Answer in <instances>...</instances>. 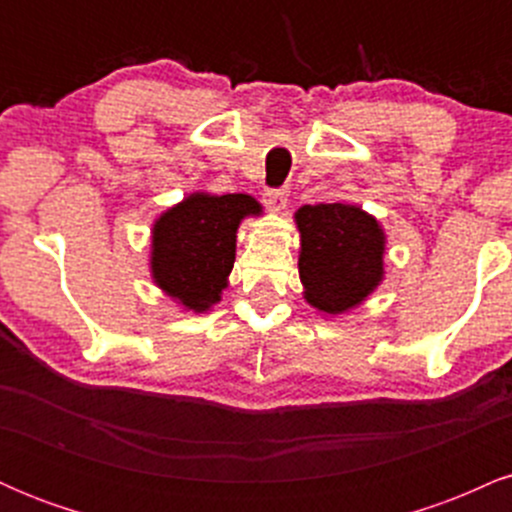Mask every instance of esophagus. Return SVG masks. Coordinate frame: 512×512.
<instances>
[{"mask_svg": "<svg viewBox=\"0 0 512 512\" xmlns=\"http://www.w3.org/2000/svg\"><path fill=\"white\" fill-rule=\"evenodd\" d=\"M286 202H289L286 190H264V204L272 211H284Z\"/></svg>", "mask_w": 512, "mask_h": 512, "instance_id": "obj_1", "label": "esophagus"}]
</instances>
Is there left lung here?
Returning a JSON list of instances; mask_svg holds the SVG:
<instances>
[{
	"label": "left lung",
	"mask_w": 512,
	"mask_h": 512,
	"mask_svg": "<svg viewBox=\"0 0 512 512\" xmlns=\"http://www.w3.org/2000/svg\"><path fill=\"white\" fill-rule=\"evenodd\" d=\"M298 274L303 298L320 313L342 315L361 305L383 281L385 231L356 204H305Z\"/></svg>",
	"instance_id": "left-lung-1"
}]
</instances>
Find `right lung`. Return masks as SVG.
Instances as JSON below:
<instances>
[{"label":"right lung","mask_w":512,"mask_h":512,"mask_svg":"<svg viewBox=\"0 0 512 512\" xmlns=\"http://www.w3.org/2000/svg\"><path fill=\"white\" fill-rule=\"evenodd\" d=\"M250 195L192 192L163 211L151 231V276L185 310L204 313L221 301L236 262V233L245 216H260Z\"/></svg>","instance_id":"obj_1"}]
</instances>
